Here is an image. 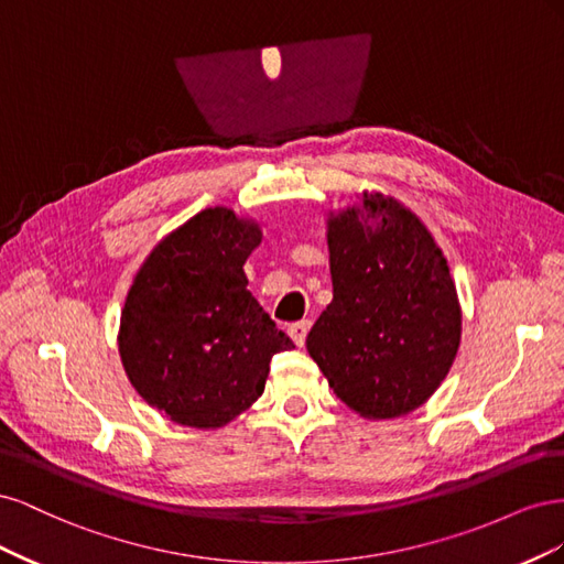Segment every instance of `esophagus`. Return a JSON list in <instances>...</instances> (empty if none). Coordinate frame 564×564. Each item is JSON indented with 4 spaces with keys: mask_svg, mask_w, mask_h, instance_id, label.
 Instances as JSON below:
<instances>
[{
    "mask_svg": "<svg viewBox=\"0 0 564 564\" xmlns=\"http://www.w3.org/2000/svg\"><path fill=\"white\" fill-rule=\"evenodd\" d=\"M308 329H311V322H308V319H301V322L289 324V336L294 338V344H296L299 348H303L305 336H308Z\"/></svg>",
    "mask_w": 564,
    "mask_h": 564,
    "instance_id": "1",
    "label": "esophagus"
}]
</instances>
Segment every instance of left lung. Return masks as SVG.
<instances>
[{
    "label": "left lung",
    "instance_id": "obj_1",
    "mask_svg": "<svg viewBox=\"0 0 564 564\" xmlns=\"http://www.w3.org/2000/svg\"><path fill=\"white\" fill-rule=\"evenodd\" d=\"M327 245L334 299L305 338L311 357L360 416L414 412L460 344L447 259L419 216L381 193L332 214Z\"/></svg>",
    "mask_w": 564,
    "mask_h": 564
}]
</instances>
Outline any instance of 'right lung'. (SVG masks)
I'll use <instances>...</instances> for the list:
<instances>
[{
    "label": "right lung",
    "instance_id": "1",
    "mask_svg": "<svg viewBox=\"0 0 564 564\" xmlns=\"http://www.w3.org/2000/svg\"><path fill=\"white\" fill-rule=\"evenodd\" d=\"M259 224L226 207L169 232L135 275L119 355L139 395L181 425L220 429L261 398L272 355L294 348L247 289Z\"/></svg>",
    "mask_w": 564,
    "mask_h": 564
}]
</instances>
